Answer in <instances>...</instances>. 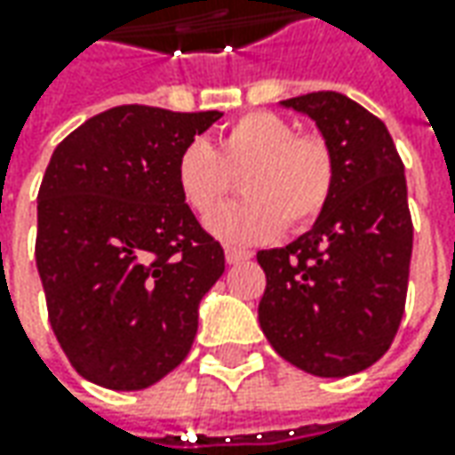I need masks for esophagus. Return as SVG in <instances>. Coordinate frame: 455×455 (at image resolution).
Here are the masks:
<instances>
[{
  "label": "esophagus",
  "instance_id": "esophagus-1",
  "mask_svg": "<svg viewBox=\"0 0 455 455\" xmlns=\"http://www.w3.org/2000/svg\"><path fill=\"white\" fill-rule=\"evenodd\" d=\"M253 253L251 251H243V248H225V260L230 263V266H237V263H243V260H251Z\"/></svg>",
  "mask_w": 455,
  "mask_h": 455
}]
</instances>
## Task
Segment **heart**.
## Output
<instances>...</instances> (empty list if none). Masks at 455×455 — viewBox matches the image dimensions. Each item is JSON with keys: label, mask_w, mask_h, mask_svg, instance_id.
<instances>
[{"label": "heart", "mask_w": 455, "mask_h": 455, "mask_svg": "<svg viewBox=\"0 0 455 455\" xmlns=\"http://www.w3.org/2000/svg\"><path fill=\"white\" fill-rule=\"evenodd\" d=\"M245 200L210 220V233L233 245L263 243L322 215L334 187L331 149L319 133H293V124L273 111H251L220 132L215 147L189 141L174 164L182 202L210 218L240 174Z\"/></svg>", "instance_id": "1"}]
</instances>
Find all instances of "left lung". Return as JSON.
Listing matches in <instances>:
<instances>
[{
	"label": "left lung",
	"instance_id": "obj_1",
	"mask_svg": "<svg viewBox=\"0 0 455 455\" xmlns=\"http://www.w3.org/2000/svg\"><path fill=\"white\" fill-rule=\"evenodd\" d=\"M308 116L334 159L331 197L286 248L258 251V322L271 347L316 377L367 370L393 344L412 255L405 166L387 126L352 98L319 91L281 100Z\"/></svg>",
	"mask_w": 455,
	"mask_h": 455
}]
</instances>
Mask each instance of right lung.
I'll return each instance as SVG.
<instances>
[{
	"label": "right lung",
	"mask_w": 455,
	"mask_h": 455,
	"mask_svg": "<svg viewBox=\"0 0 455 455\" xmlns=\"http://www.w3.org/2000/svg\"><path fill=\"white\" fill-rule=\"evenodd\" d=\"M220 116L116 106L65 136L44 169L35 258L47 316L100 387L144 390L192 349L225 253L180 197L174 164Z\"/></svg>",
	"instance_id": "add662e5"
}]
</instances>
